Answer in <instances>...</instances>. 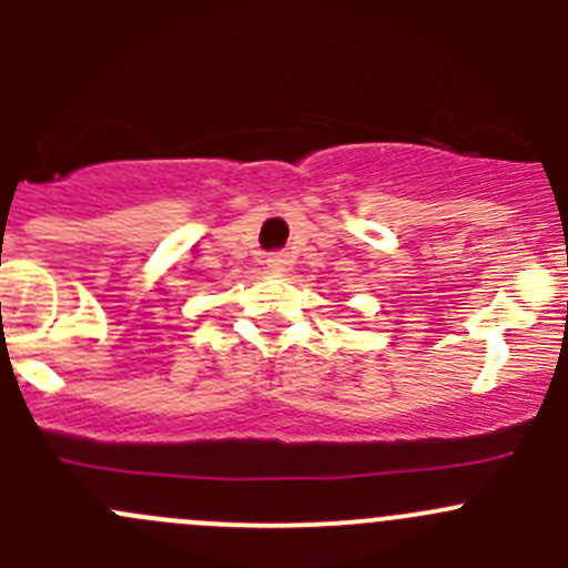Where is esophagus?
Here are the masks:
<instances>
[{
	"label": "esophagus",
	"instance_id": "esophagus-1",
	"mask_svg": "<svg viewBox=\"0 0 568 568\" xmlns=\"http://www.w3.org/2000/svg\"><path fill=\"white\" fill-rule=\"evenodd\" d=\"M288 255L285 252H272V255L266 257V268L268 272H285L288 268Z\"/></svg>",
	"mask_w": 568,
	"mask_h": 568
}]
</instances>
